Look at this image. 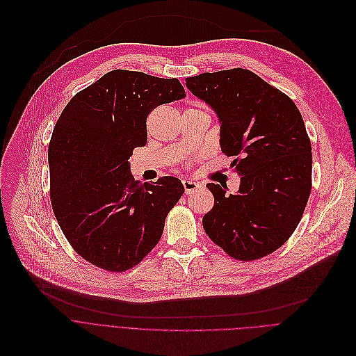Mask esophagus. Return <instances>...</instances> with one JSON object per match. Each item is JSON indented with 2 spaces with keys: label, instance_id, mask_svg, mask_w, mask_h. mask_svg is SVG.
<instances>
[{
  "label": "esophagus",
  "instance_id": "obj_1",
  "mask_svg": "<svg viewBox=\"0 0 356 356\" xmlns=\"http://www.w3.org/2000/svg\"><path fill=\"white\" fill-rule=\"evenodd\" d=\"M182 185H184L185 193H192V192H195L196 189L200 188L199 182H195V181H191V179H184Z\"/></svg>",
  "mask_w": 356,
  "mask_h": 356
}]
</instances>
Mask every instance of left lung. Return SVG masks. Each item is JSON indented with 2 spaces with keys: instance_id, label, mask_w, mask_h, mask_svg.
Returning a JSON list of instances; mask_svg holds the SVG:
<instances>
[{
  "instance_id": "8db88e82",
  "label": "left lung",
  "mask_w": 356,
  "mask_h": 356,
  "mask_svg": "<svg viewBox=\"0 0 356 356\" xmlns=\"http://www.w3.org/2000/svg\"><path fill=\"white\" fill-rule=\"evenodd\" d=\"M216 113L220 147L236 160L240 188L207 184L215 204L203 216L209 238L241 261L265 257L298 227L312 191V146L295 102L250 70L185 80Z\"/></svg>"
}]
</instances>
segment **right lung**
<instances>
[{
  "label": "right lung",
  "instance_id": "obj_1",
  "mask_svg": "<svg viewBox=\"0 0 356 356\" xmlns=\"http://www.w3.org/2000/svg\"><path fill=\"white\" fill-rule=\"evenodd\" d=\"M185 97L177 79L113 70L61 112L49 145L51 207L88 262L122 272L160 241L184 185L175 177L140 184L127 160L147 143L149 113Z\"/></svg>",
  "mask_w": 356,
  "mask_h": 356
}]
</instances>
